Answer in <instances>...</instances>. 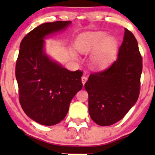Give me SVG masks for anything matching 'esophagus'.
<instances>
[{
  "instance_id": "obj_1",
  "label": "esophagus",
  "mask_w": 155,
  "mask_h": 155,
  "mask_svg": "<svg viewBox=\"0 0 155 155\" xmlns=\"http://www.w3.org/2000/svg\"><path fill=\"white\" fill-rule=\"evenodd\" d=\"M87 81V76H83L82 77H81V82H82L83 85H84V84Z\"/></svg>"
}]
</instances>
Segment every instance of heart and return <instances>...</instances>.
Instances as JSON below:
<instances>
[{
  "label": "heart",
  "instance_id": "1",
  "mask_svg": "<svg viewBox=\"0 0 155 155\" xmlns=\"http://www.w3.org/2000/svg\"><path fill=\"white\" fill-rule=\"evenodd\" d=\"M77 48L84 54L97 52L92 58V64L96 68H106L114 60L117 51L116 39L108 37L104 32H89L80 35Z\"/></svg>",
  "mask_w": 155,
  "mask_h": 155
}]
</instances>
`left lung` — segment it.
Segmentation results:
<instances>
[{
    "label": "left lung",
    "instance_id": "left-lung-1",
    "mask_svg": "<svg viewBox=\"0 0 155 155\" xmlns=\"http://www.w3.org/2000/svg\"><path fill=\"white\" fill-rule=\"evenodd\" d=\"M141 72L138 42L125 28L117 60L104 71L90 74L84 84L89 114L96 124L111 125L125 116L138 98Z\"/></svg>",
    "mask_w": 155,
    "mask_h": 155
}]
</instances>
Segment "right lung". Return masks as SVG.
<instances>
[{
    "label": "right lung",
    "instance_id": "right-lung-1",
    "mask_svg": "<svg viewBox=\"0 0 155 155\" xmlns=\"http://www.w3.org/2000/svg\"><path fill=\"white\" fill-rule=\"evenodd\" d=\"M71 24V21L44 23L20 43L15 70L19 102L27 116L43 125L63 120L73 97L82 88V72L63 68L44 49L46 37L65 31Z\"/></svg>",
    "mask_w": 155,
    "mask_h": 155
}]
</instances>
